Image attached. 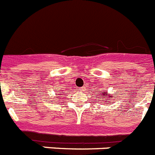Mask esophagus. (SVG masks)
<instances>
[{
  "label": "esophagus",
  "mask_w": 155,
  "mask_h": 155,
  "mask_svg": "<svg viewBox=\"0 0 155 155\" xmlns=\"http://www.w3.org/2000/svg\"><path fill=\"white\" fill-rule=\"evenodd\" d=\"M79 90H81V91L84 90V87H82V88H80V89H79Z\"/></svg>",
  "instance_id": "34e87169"
}]
</instances>
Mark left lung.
<instances>
[{
    "label": "left lung",
    "instance_id": "left-lung-1",
    "mask_svg": "<svg viewBox=\"0 0 155 155\" xmlns=\"http://www.w3.org/2000/svg\"><path fill=\"white\" fill-rule=\"evenodd\" d=\"M100 96H106L105 94H104V92H102L101 93H100ZM101 97H103V96H101ZM104 97H107V96H104ZM108 97L111 98V96H108Z\"/></svg>",
    "mask_w": 155,
    "mask_h": 155
}]
</instances>
